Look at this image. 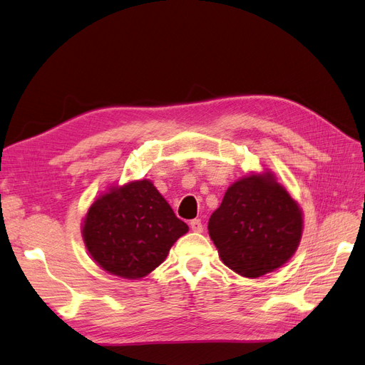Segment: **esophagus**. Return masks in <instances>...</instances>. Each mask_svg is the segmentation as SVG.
<instances>
[{"instance_id": "obj_1", "label": "esophagus", "mask_w": 365, "mask_h": 365, "mask_svg": "<svg viewBox=\"0 0 365 365\" xmlns=\"http://www.w3.org/2000/svg\"><path fill=\"white\" fill-rule=\"evenodd\" d=\"M190 228L195 231V232H202L203 231V224H202L200 220H192L190 222Z\"/></svg>"}]
</instances>
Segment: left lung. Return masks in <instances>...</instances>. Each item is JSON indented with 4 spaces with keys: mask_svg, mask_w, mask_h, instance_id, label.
I'll return each instance as SVG.
<instances>
[{
    "mask_svg": "<svg viewBox=\"0 0 365 365\" xmlns=\"http://www.w3.org/2000/svg\"><path fill=\"white\" fill-rule=\"evenodd\" d=\"M221 261L247 278L284 265L304 231V213L269 170L231 184L207 224Z\"/></svg>",
    "mask_w": 365,
    "mask_h": 365,
    "instance_id": "obj_1",
    "label": "left lung"
}]
</instances>
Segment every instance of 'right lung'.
I'll return each mask as SVG.
<instances>
[{"instance_id":"obj_1","label":"right lung","mask_w":365,"mask_h":365,"mask_svg":"<svg viewBox=\"0 0 365 365\" xmlns=\"http://www.w3.org/2000/svg\"><path fill=\"white\" fill-rule=\"evenodd\" d=\"M187 231L150 180L110 187L82 222V239L94 262L128 280L158 268Z\"/></svg>"}]
</instances>
